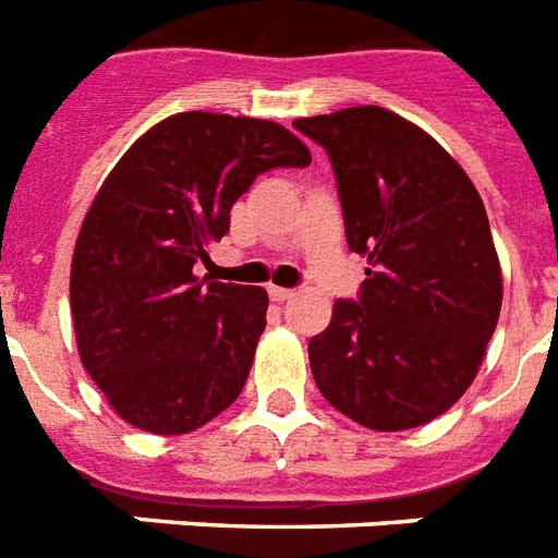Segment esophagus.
Returning <instances> with one entry per match:
<instances>
[{
	"mask_svg": "<svg viewBox=\"0 0 558 558\" xmlns=\"http://www.w3.org/2000/svg\"><path fill=\"white\" fill-rule=\"evenodd\" d=\"M267 293H270V300L274 302H279V305H282V302H288V300H293V291H288V288H267Z\"/></svg>",
	"mask_w": 558,
	"mask_h": 558,
	"instance_id": "esophagus-1",
	"label": "esophagus"
}]
</instances>
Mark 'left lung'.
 <instances>
[{
  "instance_id": "obj_1",
  "label": "left lung",
  "mask_w": 558,
  "mask_h": 558,
  "mask_svg": "<svg viewBox=\"0 0 558 558\" xmlns=\"http://www.w3.org/2000/svg\"><path fill=\"white\" fill-rule=\"evenodd\" d=\"M331 158L360 296L307 342L323 398L365 429L435 421L470 389L501 314L487 209L444 146L380 106L293 120Z\"/></svg>"
}]
</instances>
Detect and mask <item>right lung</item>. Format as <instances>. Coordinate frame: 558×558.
Wrapping results in <instances>:
<instances>
[{
    "instance_id": "obj_1",
    "label": "right lung",
    "mask_w": 558,
    "mask_h": 558,
    "mask_svg": "<svg viewBox=\"0 0 558 558\" xmlns=\"http://www.w3.org/2000/svg\"><path fill=\"white\" fill-rule=\"evenodd\" d=\"M274 120L181 111L114 163L71 258L80 360L109 405L153 435H186L233 403L265 331L267 293L198 279L256 175L307 167Z\"/></svg>"
}]
</instances>
